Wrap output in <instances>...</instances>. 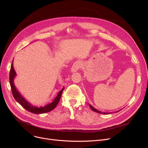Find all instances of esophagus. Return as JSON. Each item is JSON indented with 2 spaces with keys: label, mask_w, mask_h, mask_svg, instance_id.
Returning a JSON list of instances; mask_svg holds the SVG:
<instances>
[{
  "label": "esophagus",
  "mask_w": 148,
  "mask_h": 148,
  "mask_svg": "<svg viewBox=\"0 0 148 148\" xmlns=\"http://www.w3.org/2000/svg\"><path fill=\"white\" fill-rule=\"evenodd\" d=\"M82 67V62L80 61H76L73 65L71 71V73H75Z\"/></svg>",
  "instance_id": "1"
}]
</instances>
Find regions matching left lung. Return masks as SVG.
Returning <instances> with one entry per match:
<instances>
[{"label": "left lung", "mask_w": 148, "mask_h": 148, "mask_svg": "<svg viewBox=\"0 0 148 148\" xmlns=\"http://www.w3.org/2000/svg\"><path fill=\"white\" fill-rule=\"evenodd\" d=\"M89 107H90V109L92 110V111H94V112H97V113H101V114H110V113H110V112H100V111H99V110H97L96 108H95L94 107H92L90 104H89ZM120 110H118V111H116V112H119Z\"/></svg>", "instance_id": "obj_1"}]
</instances>
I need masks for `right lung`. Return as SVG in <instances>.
Instances as JSON below:
<instances>
[{
    "label": "right lung",
    "instance_id": "right-lung-1",
    "mask_svg": "<svg viewBox=\"0 0 148 148\" xmlns=\"http://www.w3.org/2000/svg\"><path fill=\"white\" fill-rule=\"evenodd\" d=\"M15 76H16V72H15L14 70V66H13V61H12V63L11 66L10 73V83L11 85L12 95L15 99L23 107H24L28 112H30L31 113H35V114H42V113H45L50 112L56 107V106L59 103V101L61 97V95L62 94V92H63L64 88H63V89L59 92L57 97L53 99V101L51 103L47 104L44 106H42L40 107H36L33 106L31 103H29L21 95L20 93L17 90V88H15L14 83V80Z\"/></svg>",
    "mask_w": 148,
    "mask_h": 148
}]
</instances>
